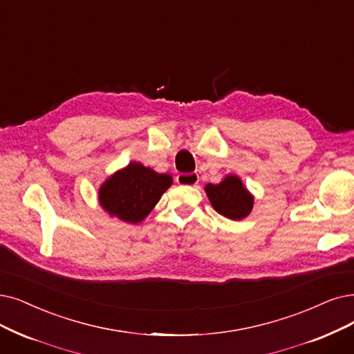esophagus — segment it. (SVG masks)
Returning <instances> with one entry per match:
<instances>
[{
    "instance_id": "34e87169",
    "label": "esophagus",
    "mask_w": 354,
    "mask_h": 354,
    "mask_svg": "<svg viewBox=\"0 0 354 354\" xmlns=\"http://www.w3.org/2000/svg\"><path fill=\"white\" fill-rule=\"evenodd\" d=\"M176 181L180 186H196L199 183V176L197 173H187V174H178Z\"/></svg>"
}]
</instances>
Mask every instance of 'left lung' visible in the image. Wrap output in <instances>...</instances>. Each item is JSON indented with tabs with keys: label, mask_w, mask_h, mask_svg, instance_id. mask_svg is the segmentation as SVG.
<instances>
[{
	"label": "left lung",
	"mask_w": 354,
	"mask_h": 354,
	"mask_svg": "<svg viewBox=\"0 0 354 354\" xmlns=\"http://www.w3.org/2000/svg\"><path fill=\"white\" fill-rule=\"evenodd\" d=\"M205 190L218 214L230 219H243L252 209V196L236 176L225 177L219 185H207Z\"/></svg>",
	"instance_id": "obj_1"
}]
</instances>
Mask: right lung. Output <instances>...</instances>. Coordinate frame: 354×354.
Returning a JSON list of instances; mask_svg holds the SVG:
<instances>
[{"mask_svg": "<svg viewBox=\"0 0 354 354\" xmlns=\"http://www.w3.org/2000/svg\"><path fill=\"white\" fill-rule=\"evenodd\" d=\"M171 185L169 174H158L142 164L131 162L104 183L98 197L110 215L136 223L145 219Z\"/></svg>", "mask_w": 354, "mask_h": 354, "instance_id": "1", "label": "right lung"}]
</instances>
